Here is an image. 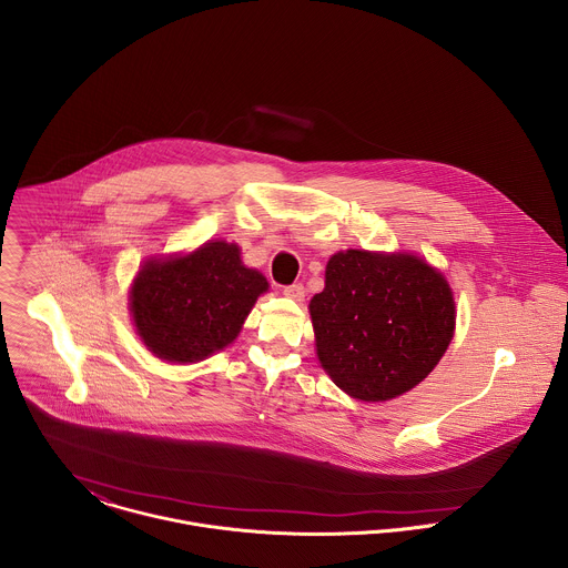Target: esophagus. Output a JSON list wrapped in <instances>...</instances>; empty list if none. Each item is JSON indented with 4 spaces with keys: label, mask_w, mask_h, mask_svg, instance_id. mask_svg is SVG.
Segmentation results:
<instances>
[{
    "label": "esophagus",
    "mask_w": 568,
    "mask_h": 568,
    "mask_svg": "<svg viewBox=\"0 0 568 568\" xmlns=\"http://www.w3.org/2000/svg\"><path fill=\"white\" fill-rule=\"evenodd\" d=\"M286 297H291V300H295V302H302L304 300V295H306V288H304V284H300V282H295V284H288V286H284V291H282Z\"/></svg>",
    "instance_id": "34e87169"
}]
</instances>
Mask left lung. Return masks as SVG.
<instances>
[{
	"label": "left lung",
	"instance_id": "obj_1",
	"mask_svg": "<svg viewBox=\"0 0 568 568\" xmlns=\"http://www.w3.org/2000/svg\"><path fill=\"white\" fill-rule=\"evenodd\" d=\"M317 356L352 398L392 400L422 383L455 329L450 286L415 255L341 251L311 300Z\"/></svg>",
	"mask_w": 568,
	"mask_h": 568
}]
</instances>
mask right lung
I'll list each match as a JSON object with an SVG mask.
<instances>
[{
	"label": "right lung",
	"mask_w": 568,
	"mask_h": 568,
	"mask_svg": "<svg viewBox=\"0 0 568 568\" xmlns=\"http://www.w3.org/2000/svg\"><path fill=\"white\" fill-rule=\"evenodd\" d=\"M268 288L236 244L207 243L185 257L151 260L131 291L133 322L153 354L194 363L230 345Z\"/></svg>",
	"instance_id": "right-lung-1"
}]
</instances>
